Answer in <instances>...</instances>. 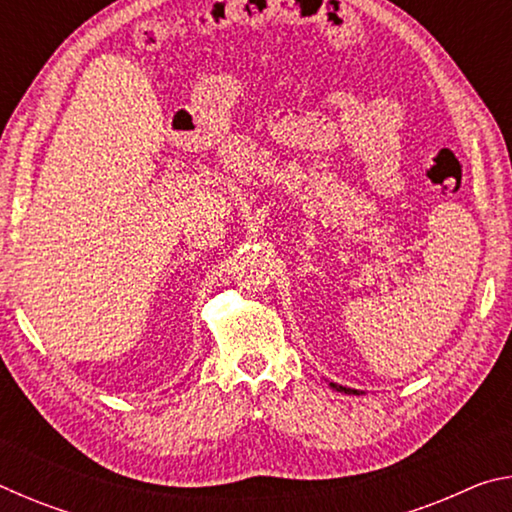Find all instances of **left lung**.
Wrapping results in <instances>:
<instances>
[{"instance_id": "obj_1", "label": "left lung", "mask_w": 512, "mask_h": 512, "mask_svg": "<svg viewBox=\"0 0 512 512\" xmlns=\"http://www.w3.org/2000/svg\"><path fill=\"white\" fill-rule=\"evenodd\" d=\"M329 386L336 388V391H339V393H345V395H359V391H354V388H345V386H339V384H332V381H329Z\"/></svg>"}]
</instances>
